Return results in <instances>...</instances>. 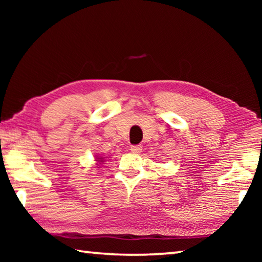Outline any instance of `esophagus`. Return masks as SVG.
<instances>
[{"mask_svg":"<svg viewBox=\"0 0 262 262\" xmlns=\"http://www.w3.org/2000/svg\"><path fill=\"white\" fill-rule=\"evenodd\" d=\"M130 151L134 154H139L142 151V145H132Z\"/></svg>","mask_w":262,"mask_h":262,"instance_id":"esophagus-1","label":"esophagus"}]
</instances>
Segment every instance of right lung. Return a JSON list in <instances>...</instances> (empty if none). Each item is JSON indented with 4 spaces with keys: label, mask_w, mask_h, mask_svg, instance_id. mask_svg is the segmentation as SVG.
<instances>
[{
    "label": "right lung",
    "mask_w": 262,
    "mask_h": 262,
    "mask_svg": "<svg viewBox=\"0 0 262 262\" xmlns=\"http://www.w3.org/2000/svg\"><path fill=\"white\" fill-rule=\"evenodd\" d=\"M100 162H101V161H100Z\"/></svg>",
    "instance_id": "1"
}]
</instances>
